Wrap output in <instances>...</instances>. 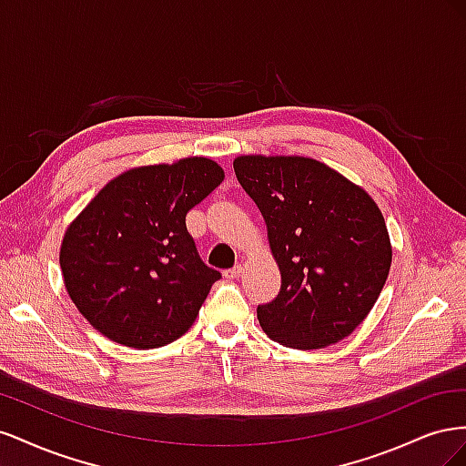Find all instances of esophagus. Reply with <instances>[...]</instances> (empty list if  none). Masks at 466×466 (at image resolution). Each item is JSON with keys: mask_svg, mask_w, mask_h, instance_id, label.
Masks as SVG:
<instances>
[{"mask_svg": "<svg viewBox=\"0 0 466 466\" xmlns=\"http://www.w3.org/2000/svg\"><path fill=\"white\" fill-rule=\"evenodd\" d=\"M243 274V268L241 266H235V268H231V270H225L223 272V276L228 278V279H235V278H238Z\"/></svg>", "mask_w": 466, "mask_h": 466, "instance_id": "obj_1", "label": "esophagus"}]
</instances>
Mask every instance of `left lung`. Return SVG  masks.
<instances>
[{
  "label": "left lung",
  "mask_w": 466,
  "mask_h": 466,
  "mask_svg": "<svg viewBox=\"0 0 466 466\" xmlns=\"http://www.w3.org/2000/svg\"><path fill=\"white\" fill-rule=\"evenodd\" d=\"M237 180L258 206L281 288L258 305L262 330L281 346L319 350L354 332L383 289L392 248L371 196L309 157L241 155Z\"/></svg>",
  "instance_id": "left-lung-1"
}]
</instances>
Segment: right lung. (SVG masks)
<instances>
[{"mask_svg":"<svg viewBox=\"0 0 466 466\" xmlns=\"http://www.w3.org/2000/svg\"><path fill=\"white\" fill-rule=\"evenodd\" d=\"M223 177L206 157L136 167L112 178L72 221L60 248L62 276L93 329L147 350L192 327L221 274L202 262L187 214Z\"/></svg>","mask_w":466,"mask_h":466,"instance_id":"1","label":"right lung"}]
</instances>
